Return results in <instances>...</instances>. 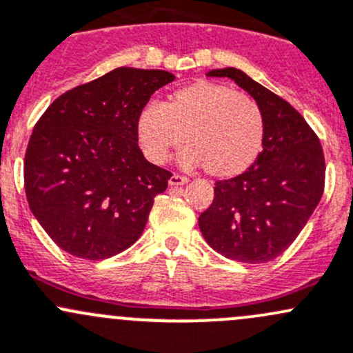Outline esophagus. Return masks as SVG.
Returning <instances> with one entry per match:
<instances>
[{
	"label": "esophagus",
	"instance_id": "34e87169",
	"mask_svg": "<svg viewBox=\"0 0 353 353\" xmlns=\"http://www.w3.org/2000/svg\"><path fill=\"white\" fill-rule=\"evenodd\" d=\"M189 179L186 176H181V174H172L169 179L170 186H183V184H188Z\"/></svg>",
	"mask_w": 353,
	"mask_h": 353
}]
</instances>
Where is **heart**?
<instances>
[{
	"label": "heart",
	"mask_w": 353,
	"mask_h": 353,
	"mask_svg": "<svg viewBox=\"0 0 353 353\" xmlns=\"http://www.w3.org/2000/svg\"><path fill=\"white\" fill-rule=\"evenodd\" d=\"M137 142L154 164H164L181 142L186 167H205L213 177H235L261 155L265 125L250 96L225 84L198 81L169 94L162 106L147 105L137 114Z\"/></svg>",
	"instance_id": "b5f03b06"
}]
</instances>
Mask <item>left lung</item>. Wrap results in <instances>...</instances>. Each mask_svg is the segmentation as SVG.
<instances>
[{
    "label": "left lung",
    "mask_w": 353,
    "mask_h": 353,
    "mask_svg": "<svg viewBox=\"0 0 353 353\" xmlns=\"http://www.w3.org/2000/svg\"><path fill=\"white\" fill-rule=\"evenodd\" d=\"M257 101L265 125L264 147L247 170L216 181L214 199L199 214V228L213 250L243 264L274 261L296 240L325 189L320 139L285 99L240 69H214Z\"/></svg>",
    "instance_id": "left-lung-1"
}]
</instances>
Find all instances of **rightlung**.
<instances>
[{
  "mask_svg": "<svg viewBox=\"0 0 353 353\" xmlns=\"http://www.w3.org/2000/svg\"><path fill=\"white\" fill-rule=\"evenodd\" d=\"M176 77L118 68L59 96L35 123L25 152L27 201L68 254L103 261L132 247L154 198L172 174L143 157L139 111Z\"/></svg>",
  "mask_w": 353,
  "mask_h": 353,
  "instance_id": "add662e5",
  "label": "right lung"
}]
</instances>
